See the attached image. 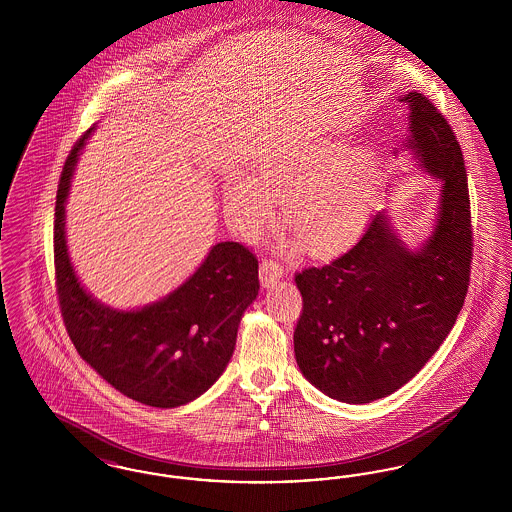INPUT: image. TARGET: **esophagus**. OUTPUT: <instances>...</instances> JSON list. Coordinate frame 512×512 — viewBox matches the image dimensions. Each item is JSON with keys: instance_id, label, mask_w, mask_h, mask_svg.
I'll return each instance as SVG.
<instances>
[{"instance_id": "obj_1", "label": "esophagus", "mask_w": 512, "mask_h": 512, "mask_svg": "<svg viewBox=\"0 0 512 512\" xmlns=\"http://www.w3.org/2000/svg\"><path fill=\"white\" fill-rule=\"evenodd\" d=\"M282 274H284V268L280 263H276V261H272V259H263V263H261V267H259V276H261V282H263V286H270V284H274L276 280H280L282 278Z\"/></svg>"}]
</instances>
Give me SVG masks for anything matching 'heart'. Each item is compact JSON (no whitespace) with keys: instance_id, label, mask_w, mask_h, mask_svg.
Wrapping results in <instances>:
<instances>
[{"instance_id":"b5f03b06","label":"heart","mask_w":512,"mask_h":512,"mask_svg":"<svg viewBox=\"0 0 512 512\" xmlns=\"http://www.w3.org/2000/svg\"><path fill=\"white\" fill-rule=\"evenodd\" d=\"M341 144L309 146L265 159L257 174H228L224 203L232 224L259 234L274 215L280 197L282 219L297 240L324 253L351 240L372 203L374 163L368 153H351Z\"/></svg>"}]
</instances>
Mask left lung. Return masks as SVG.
Returning <instances> with one entry per match:
<instances>
[{"instance_id": "obj_1", "label": "left lung", "mask_w": 512, "mask_h": 512, "mask_svg": "<svg viewBox=\"0 0 512 512\" xmlns=\"http://www.w3.org/2000/svg\"><path fill=\"white\" fill-rule=\"evenodd\" d=\"M414 151L441 180L430 240L411 251L378 211L361 240L334 261L295 274L303 311L293 332L303 376L332 399L363 405L405 386L430 361L463 309L472 217L461 146L424 94L409 92Z\"/></svg>"}]
</instances>
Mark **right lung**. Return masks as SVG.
<instances>
[{
    "label": "right lung",
    "mask_w": 512,
    "mask_h": 512,
    "mask_svg": "<svg viewBox=\"0 0 512 512\" xmlns=\"http://www.w3.org/2000/svg\"><path fill=\"white\" fill-rule=\"evenodd\" d=\"M92 130L74 144L57 188L53 259L61 317L78 355L115 390L149 407H180L209 390L228 365L240 320L259 293V261L240 242H220L161 301L138 311L101 305L80 286L65 240V201Z\"/></svg>",
    "instance_id": "right-lung-1"
}]
</instances>
